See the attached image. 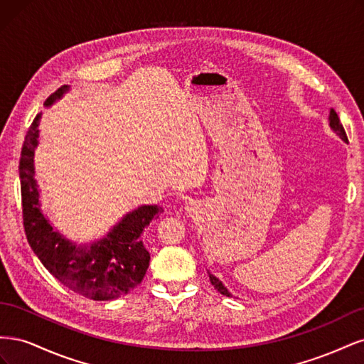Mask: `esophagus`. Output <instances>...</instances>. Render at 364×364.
Here are the masks:
<instances>
[{"label":"esophagus","instance_id":"1","mask_svg":"<svg viewBox=\"0 0 364 364\" xmlns=\"http://www.w3.org/2000/svg\"><path fill=\"white\" fill-rule=\"evenodd\" d=\"M186 211H188L190 214L194 213V203H188V205H186Z\"/></svg>","mask_w":364,"mask_h":364}]
</instances>
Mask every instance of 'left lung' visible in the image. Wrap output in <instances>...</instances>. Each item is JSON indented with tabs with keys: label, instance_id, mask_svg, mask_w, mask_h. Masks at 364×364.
Masks as SVG:
<instances>
[{
	"label": "left lung",
	"instance_id": "obj_1",
	"mask_svg": "<svg viewBox=\"0 0 364 364\" xmlns=\"http://www.w3.org/2000/svg\"><path fill=\"white\" fill-rule=\"evenodd\" d=\"M329 126H331V129L336 132V134L341 138V139H345V141H348V136H346V132H345V129H343V126H341V123H340V119H338V115L336 114V111L334 109H331V111H329ZM209 274V281H211V284L214 285V287L222 293V294H225V296H228V297H230L232 294H230L229 291H228V289L225 287V285L222 284V281H218V278H215L214 274H211V273H208Z\"/></svg>",
	"mask_w": 364,
	"mask_h": 364
}]
</instances>
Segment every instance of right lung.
I'll use <instances>...</instances> for the list:
<instances>
[{
	"label": "right lung",
	"instance_id": "add662e5",
	"mask_svg": "<svg viewBox=\"0 0 364 364\" xmlns=\"http://www.w3.org/2000/svg\"><path fill=\"white\" fill-rule=\"evenodd\" d=\"M67 91V86L59 87L43 105L51 106ZM39 123L41 114L27 132L19 159L23 220L30 247L54 278L85 297L112 301L130 293L146 277L150 262V253L142 243V230L164 209L158 205L139 206L126 214L103 240L85 247L73 245L53 230L41 209L33 162Z\"/></svg>",
	"mask_w": 364,
	"mask_h": 364
}]
</instances>
